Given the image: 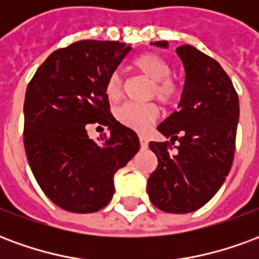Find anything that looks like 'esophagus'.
Returning a JSON list of instances; mask_svg holds the SVG:
<instances>
[{
    "mask_svg": "<svg viewBox=\"0 0 259 259\" xmlns=\"http://www.w3.org/2000/svg\"><path fill=\"white\" fill-rule=\"evenodd\" d=\"M139 139H140L141 148H147V146H148V140H147V137H146V136L140 135V136H139Z\"/></svg>",
    "mask_w": 259,
    "mask_h": 259,
    "instance_id": "obj_1",
    "label": "esophagus"
}]
</instances>
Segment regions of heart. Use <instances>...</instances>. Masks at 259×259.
I'll return each mask as SVG.
<instances>
[{
  "label": "heart",
  "mask_w": 259,
  "mask_h": 259,
  "mask_svg": "<svg viewBox=\"0 0 259 259\" xmlns=\"http://www.w3.org/2000/svg\"><path fill=\"white\" fill-rule=\"evenodd\" d=\"M135 68L152 80L151 96H155L163 104H172L179 97V85L169 76L172 68L165 58L154 53L143 54L135 59ZM105 93L109 100H118L122 94V80L118 72L109 74L105 84ZM115 116L119 122L130 129L146 132L150 124L159 116V109L155 104H136L124 102L116 108Z\"/></svg>",
  "instance_id": "obj_1"
}]
</instances>
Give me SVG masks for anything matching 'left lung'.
Wrapping results in <instances>:
<instances>
[{
	"label": "left lung",
	"instance_id": "obj_1",
	"mask_svg": "<svg viewBox=\"0 0 259 259\" xmlns=\"http://www.w3.org/2000/svg\"><path fill=\"white\" fill-rule=\"evenodd\" d=\"M168 48V41L151 42ZM185 68V85L178 111L158 126L170 143L151 141L158 158L147 191L158 209L189 213L205 205L232 168L239 123V97L222 66L193 46L176 48Z\"/></svg>",
	"mask_w": 259,
	"mask_h": 259
}]
</instances>
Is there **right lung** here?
<instances>
[{"mask_svg":"<svg viewBox=\"0 0 259 259\" xmlns=\"http://www.w3.org/2000/svg\"><path fill=\"white\" fill-rule=\"evenodd\" d=\"M124 42L81 40L54 51L27 85L25 150L37 183L62 209L90 213L108 205L113 175L140 150L139 137L109 112L105 84L130 53ZM108 125L98 145L85 124Z\"/></svg>","mask_w":259,"mask_h":259,"instance_id":"obj_1","label":"right lung"}]
</instances>
